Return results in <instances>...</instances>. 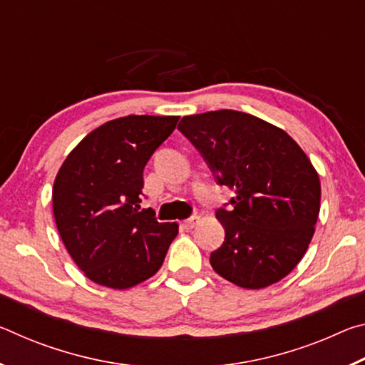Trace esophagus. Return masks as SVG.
I'll list each match as a JSON object with an SVG mask.
<instances>
[{"mask_svg": "<svg viewBox=\"0 0 365 365\" xmlns=\"http://www.w3.org/2000/svg\"><path fill=\"white\" fill-rule=\"evenodd\" d=\"M197 224H200V217L197 215H195V217H190L187 220L182 222V227L187 228V230H191V228H195Z\"/></svg>", "mask_w": 365, "mask_h": 365, "instance_id": "1", "label": "esophagus"}]
</instances>
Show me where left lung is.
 Masks as SVG:
<instances>
[{
    "instance_id": "1",
    "label": "left lung",
    "mask_w": 365,
    "mask_h": 365,
    "mask_svg": "<svg viewBox=\"0 0 365 365\" xmlns=\"http://www.w3.org/2000/svg\"><path fill=\"white\" fill-rule=\"evenodd\" d=\"M178 130L237 193L215 212L224 245L212 269L237 287L261 289L287 277L306 255L320 211L317 170L301 146L272 123L240 110L185 115Z\"/></svg>"
}]
</instances>
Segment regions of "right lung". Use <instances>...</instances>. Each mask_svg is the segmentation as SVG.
<instances>
[{"label": "right lung", "mask_w": 365, "mask_h": 365, "mask_svg": "<svg viewBox=\"0 0 365 365\" xmlns=\"http://www.w3.org/2000/svg\"><path fill=\"white\" fill-rule=\"evenodd\" d=\"M178 115H127L103 123L67 154L53 185V214L72 261L91 282L127 289L160 269L177 222L140 211L143 169Z\"/></svg>", "instance_id": "add662e5"}]
</instances>
